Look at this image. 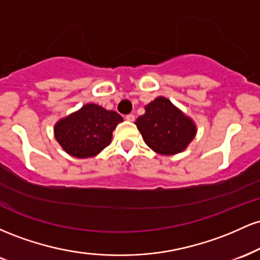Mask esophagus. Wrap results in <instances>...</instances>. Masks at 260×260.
<instances>
[{"label":"esophagus","instance_id":"34e87169","mask_svg":"<svg viewBox=\"0 0 260 260\" xmlns=\"http://www.w3.org/2000/svg\"><path fill=\"white\" fill-rule=\"evenodd\" d=\"M126 120L129 121V122H133L134 121V115H132V113H129V115L126 116Z\"/></svg>","mask_w":260,"mask_h":260}]
</instances>
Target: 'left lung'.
Here are the masks:
<instances>
[{
	"mask_svg": "<svg viewBox=\"0 0 260 260\" xmlns=\"http://www.w3.org/2000/svg\"><path fill=\"white\" fill-rule=\"evenodd\" d=\"M149 148L161 155L183 151L197 133L196 123L169 99L156 98L145 106V113L136 121Z\"/></svg>",
	"mask_w": 260,
	"mask_h": 260,
	"instance_id": "obj_1",
	"label": "left lung"
}]
</instances>
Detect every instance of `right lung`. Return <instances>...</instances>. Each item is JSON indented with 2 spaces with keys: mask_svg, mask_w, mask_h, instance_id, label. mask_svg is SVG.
Returning a JSON list of instances; mask_svg holds the SVG:
<instances>
[{
  "mask_svg": "<svg viewBox=\"0 0 260 260\" xmlns=\"http://www.w3.org/2000/svg\"><path fill=\"white\" fill-rule=\"evenodd\" d=\"M122 121V116L116 111H109L96 104H86L78 111L61 118L53 132L66 153L86 159L110 145L113 129Z\"/></svg>",
  "mask_w": 260,
  "mask_h": 260,
  "instance_id": "add662e5",
  "label": "right lung"
}]
</instances>
